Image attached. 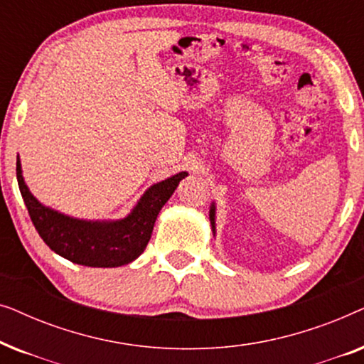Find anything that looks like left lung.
Returning <instances> with one entry per match:
<instances>
[{
  "instance_id": "obj_1",
  "label": "left lung",
  "mask_w": 364,
  "mask_h": 364,
  "mask_svg": "<svg viewBox=\"0 0 364 364\" xmlns=\"http://www.w3.org/2000/svg\"><path fill=\"white\" fill-rule=\"evenodd\" d=\"M217 208H215V202H212L210 203V212H208V218H210V225H212V232H213V235H215V212Z\"/></svg>"
}]
</instances>
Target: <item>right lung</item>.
Returning a JSON list of instances; mask_svg holds the SVG:
<instances>
[{
    "instance_id": "1",
    "label": "right lung",
    "mask_w": 364,
    "mask_h": 364,
    "mask_svg": "<svg viewBox=\"0 0 364 364\" xmlns=\"http://www.w3.org/2000/svg\"><path fill=\"white\" fill-rule=\"evenodd\" d=\"M178 172L154 183L142 193L132 210L119 220H84L43 205L24 182L19 156L16 178L29 217L44 243L66 260L84 267L114 268L127 265L146 250L159 212L187 177Z\"/></svg>"
}]
</instances>
